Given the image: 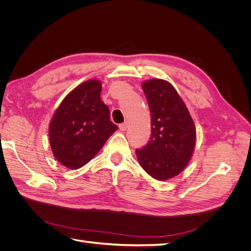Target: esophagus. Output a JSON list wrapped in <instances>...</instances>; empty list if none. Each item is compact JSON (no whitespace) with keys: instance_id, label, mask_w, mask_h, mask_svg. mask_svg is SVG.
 I'll list each match as a JSON object with an SVG mask.
<instances>
[{"instance_id":"obj_1","label":"esophagus","mask_w":251,"mask_h":251,"mask_svg":"<svg viewBox=\"0 0 251 251\" xmlns=\"http://www.w3.org/2000/svg\"><path fill=\"white\" fill-rule=\"evenodd\" d=\"M126 127H127V123H124V124H120L119 125V128H120L121 131H126Z\"/></svg>"}]
</instances>
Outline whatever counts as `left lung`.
<instances>
[{"instance_id":"8db88e82","label":"left lung","mask_w":251,"mask_h":251,"mask_svg":"<svg viewBox=\"0 0 251 251\" xmlns=\"http://www.w3.org/2000/svg\"><path fill=\"white\" fill-rule=\"evenodd\" d=\"M151 112L149 142L136 150L141 168L157 180L177 176L191 160L196 143L194 121L170 82L151 79L142 83Z\"/></svg>"}]
</instances>
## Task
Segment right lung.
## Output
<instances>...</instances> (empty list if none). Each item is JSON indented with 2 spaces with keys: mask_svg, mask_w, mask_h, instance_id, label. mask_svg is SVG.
Here are the masks:
<instances>
[{
  "mask_svg": "<svg viewBox=\"0 0 251 251\" xmlns=\"http://www.w3.org/2000/svg\"><path fill=\"white\" fill-rule=\"evenodd\" d=\"M101 83L88 80L68 94L49 126L53 155L67 168L87 164L118 126L110 120V110L100 100Z\"/></svg>",
  "mask_w": 251,
  "mask_h": 251,
  "instance_id": "add662e5",
  "label": "right lung"
}]
</instances>
